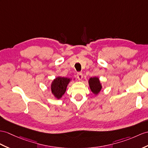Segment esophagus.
Instances as JSON below:
<instances>
[{
    "label": "esophagus",
    "instance_id": "esophagus-1",
    "mask_svg": "<svg viewBox=\"0 0 148 148\" xmlns=\"http://www.w3.org/2000/svg\"><path fill=\"white\" fill-rule=\"evenodd\" d=\"M77 78L79 80H81L83 78V74H82V73H81V72H79V73H77Z\"/></svg>",
    "mask_w": 148,
    "mask_h": 148
}]
</instances>
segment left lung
<instances>
[{
	"label": "left lung",
	"instance_id": "1",
	"mask_svg": "<svg viewBox=\"0 0 148 148\" xmlns=\"http://www.w3.org/2000/svg\"><path fill=\"white\" fill-rule=\"evenodd\" d=\"M88 84L91 91L95 95H97L102 89V85L100 84L98 77H92L89 79Z\"/></svg>",
	"mask_w": 148,
	"mask_h": 148
}]
</instances>
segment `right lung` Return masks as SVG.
I'll return each mask as SVG.
<instances>
[{
    "mask_svg": "<svg viewBox=\"0 0 148 148\" xmlns=\"http://www.w3.org/2000/svg\"><path fill=\"white\" fill-rule=\"evenodd\" d=\"M71 81L70 78L58 77L52 82L51 85V92L56 99H60L65 93L66 87Z\"/></svg>",
    "mask_w": 148,
    "mask_h": 148,
    "instance_id": "1",
    "label": "right lung"
}]
</instances>
